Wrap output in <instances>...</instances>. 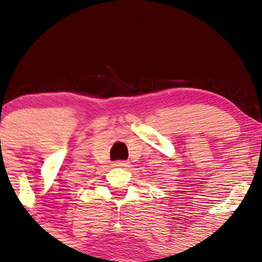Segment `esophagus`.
<instances>
[{
  "instance_id": "esophagus-1",
  "label": "esophagus",
  "mask_w": 262,
  "mask_h": 262,
  "mask_svg": "<svg viewBox=\"0 0 262 262\" xmlns=\"http://www.w3.org/2000/svg\"><path fill=\"white\" fill-rule=\"evenodd\" d=\"M113 166H117V168H126V166H129V163L124 162V160H118V162L113 163Z\"/></svg>"
}]
</instances>
